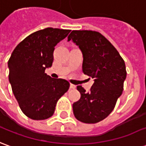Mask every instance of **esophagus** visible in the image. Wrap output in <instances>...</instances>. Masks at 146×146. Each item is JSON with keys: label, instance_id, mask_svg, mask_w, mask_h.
<instances>
[{"label": "esophagus", "instance_id": "esophagus-1", "mask_svg": "<svg viewBox=\"0 0 146 146\" xmlns=\"http://www.w3.org/2000/svg\"><path fill=\"white\" fill-rule=\"evenodd\" d=\"M75 88H76V86H75V85H73V84L70 85V89H72V90H75Z\"/></svg>", "mask_w": 146, "mask_h": 146}]
</instances>
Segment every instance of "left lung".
I'll return each mask as SVG.
<instances>
[{
  "instance_id": "obj_1",
  "label": "left lung",
  "mask_w": 146,
  "mask_h": 146,
  "mask_svg": "<svg viewBox=\"0 0 146 146\" xmlns=\"http://www.w3.org/2000/svg\"><path fill=\"white\" fill-rule=\"evenodd\" d=\"M68 39L82 52L83 73L94 78L90 92L77 86L81 98L73 104V112L80 122L97 123L111 113L123 93L127 76L124 60L111 42L98 31H72Z\"/></svg>"
}]
</instances>
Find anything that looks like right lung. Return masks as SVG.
<instances>
[{
    "label": "right lung",
    "instance_id": "1",
    "mask_svg": "<svg viewBox=\"0 0 146 146\" xmlns=\"http://www.w3.org/2000/svg\"><path fill=\"white\" fill-rule=\"evenodd\" d=\"M71 30L47 28L24 38L9 60V82L22 111L30 119L51 117L56 102L70 87L65 79L52 78L45 70L51 67L55 46Z\"/></svg>",
    "mask_w": 146,
    "mask_h": 146
}]
</instances>
